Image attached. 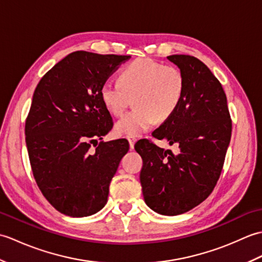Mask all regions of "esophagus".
<instances>
[{
  "mask_svg": "<svg viewBox=\"0 0 262 262\" xmlns=\"http://www.w3.org/2000/svg\"><path fill=\"white\" fill-rule=\"evenodd\" d=\"M127 140H128V142H129V146H130V148H132V149L134 148L135 142H136V137H135V136H127Z\"/></svg>",
  "mask_w": 262,
  "mask_h": 262,
  "instance_id": "1",
  "label": "esophagus"
}]
</instances>
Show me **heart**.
Listing matches in <instances>:
<instances>
[{
	"mask_svg": "<svg viewBox=\"0 0 262 262\" xmlns=\"http://www.w3.org/2000/svg\"><path fill=\"white\" fill-rule=\"evenodd\" d=\"M186 91V77L173 65L138 58L121 71L119 82H104L100 96L109 113L120 117L134 102L135 108L117 122L116 134L140 136L155 121L174 115Z\"/></svg>",
	"mask_w": 262,
	"mask_h": 262,
	"instance_id": "b5f03b06",
	"label": "heart"
}]
</instances>
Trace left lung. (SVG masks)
I'll return each instance as SVG.
<instances>
[{
  "label": "left lung",
  "instance_id": "8db88e82",
  "mask_svg": "<svg viewBox=\"0 0 262 262\" xmlns=\"http://www.w3.org/2000/svg\"><path fill=\"white\" fill-rule=\"evenodd\" d=\"M186 77V91L174 115L153 136L179 146L177 153L148 140L135 144L143 159L144 200L161 215H179L196 207L214 190L231 141L232 120L220 81L202 60L171 55Z\"/></svg>",
  "mask_w": 262,
  "mask_h": 262
}]
</instances>
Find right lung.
Returning a JSON list of instances; mask_svg holds the SVG:
<instances>
[{"instance_id":"add662e5","label":"right lung","mask_w":262,"mask_h":262,"mask_svg":"<svg viewBox=\"0 0 262 262\" xmlns=\"http://www.w3.org/2000/svg\"><path fill=\"white\" fill-rule=\"evenodd\" d=\"M129 58L74 52L49 70L33 92L25 127L32 174L43 197L64 215L90 216L107 204L129 144L101 141L114 122L100 90Z\"/></svg>"}]
</instances>
